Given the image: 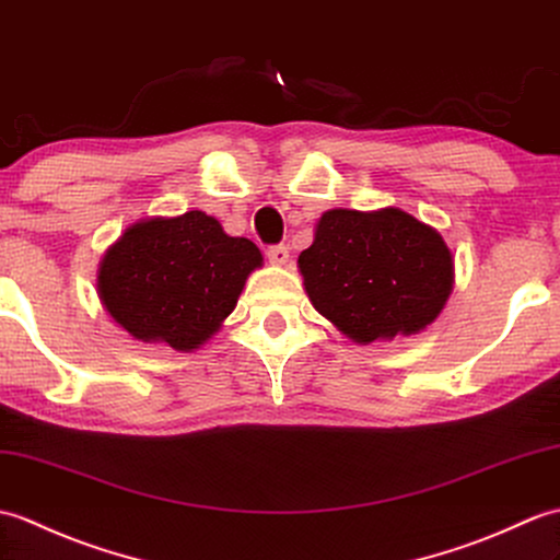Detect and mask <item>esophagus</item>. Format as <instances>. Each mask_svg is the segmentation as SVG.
<instances>
[{"instance_id": "34e87169", "label": "esophagus", "mask_w": 560, "mask_h": 560, "mask_svg": "<svg viewBox=\"0 0 560 560\" xmlns=\"http://www.w3.org/2000/svg\"><path fill=\"white\" fill-rule=\"evenodd\" d=\"M267 259L271 265L283 267L289 262V248H285V245H271V248H267Z\"/></svg>"}]
</instances>
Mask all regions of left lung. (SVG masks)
Returning a JSON list of instances; mask_svg holds the SVG:
<instances>
[{
  "mask_svg": "<svg viewBox=\"0 0 560 560\" xmlns=\"http://www.w3.org/2000/svg\"><path fill=\"white\" fill-rule=\"evenodd\" d=\"M298 271L312 307L360 346L424 331L456 277L441 233L398 207L324 212Z\"/></svg>",
  "mask_w": 560,
  "mask_h": 560,
  "instance_id": "1",
  "label": "left lung"
}]
</instances>
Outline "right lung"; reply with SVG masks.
<instances>
[{
    "label": "right lung",
    "mask_w": 560,
    "mask_h": 560,
    "mask_svg": "<svg viewBox=\"0 0 560 560\" xmlns=\"http://www.w3.org/2000/svg\"><path fill=\"white\" fill-rule=\"evenodd\" d=\"M257 267V245L229 236L202 210L148 217L128 226L100 259L97 295L136 341L190 353L221 329Z\"/></svg>",
    "instance_id": "1"
}]
</instances>
